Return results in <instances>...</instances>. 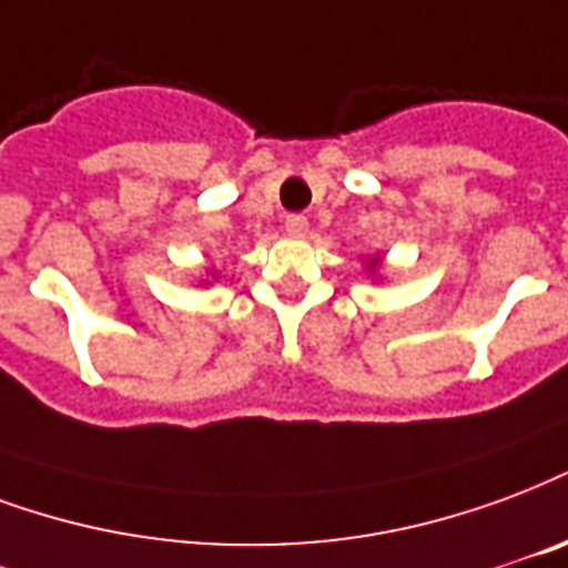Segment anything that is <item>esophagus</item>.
Returning a JSON list of instances; mask_svg holds the SVG:
<instances>
[{
    "instance_id": "obj_1",
    "label": "esophagus",
    "mask_w": 568,
    "mask_h": 568,
    "mask_svg": "<svg viewBox=\"0 0 568 568\" xmlns=\"http://www.w3.org/2000/svg\"><path fill=\"white\" fill-rule=\"evenodd\" d=\"M306 229H310V222H306V216H301V213L285 216V231H288L292 237H301V234H306Z\"/></svg>"
}]
</instances>
